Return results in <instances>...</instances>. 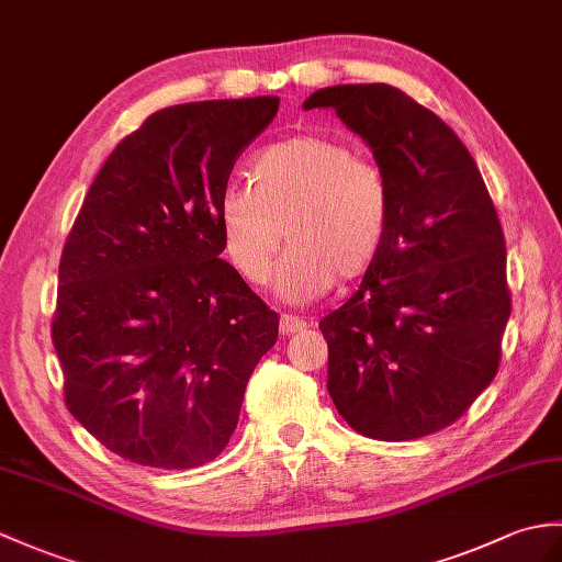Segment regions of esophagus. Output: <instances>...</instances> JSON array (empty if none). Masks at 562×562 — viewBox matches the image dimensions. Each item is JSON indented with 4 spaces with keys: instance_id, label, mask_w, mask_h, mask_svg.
<instances>
[{
    "instance_id": "34e87169",
    "label": "esophagus",
    "mask_w": 562,
    "mask_h": 562,
    "mask_svg": "<svg viewBox=\"0 0 562 562\" xmlns=\"http://www.w3.org/2000/svg\"><path fill=\"white\" fill-rule=\"evenodd\" d=\"M306 328V321L290 316V313H282L280 318V333L282 335H294V333H302Z\"/></svg>"
}]
</instances>
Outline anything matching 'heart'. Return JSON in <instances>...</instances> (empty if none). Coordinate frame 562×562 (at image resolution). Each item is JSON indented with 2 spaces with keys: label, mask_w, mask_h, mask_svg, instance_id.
I'll return each instance as SVG.
<instances>
[{
  "label": "heart",
  "mask_w": 562,
  "mask_h": 562,
  "mask_svg": "<svg viewBox=\"0 0 562 562\" xmlns=\"http://www.w3.org/2000/svg\"><path fill=\"white\" fill-rule=\"evenodd\" d=\"M217 220L229 260L251 284L270 278L286 227L292 249L278 268V292L304 304L337 278L355 282L373 268L390 229V189L347 143L292 136L256 155L254 184L222 191Z\"/></svg>",
  "instance_id": "b5f03b06"
}]
</instances>
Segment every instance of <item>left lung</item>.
<instances>
[{
  "mask_svg": "<svg viewBox=\"0 0 562 562\" xmlns=\"http://www.w3.org/2000/svg\"><path fill=\"white\" fill-rule=\"evenodd\" d=\"M373 150L390 189V229L355 296L321 321L328 393L375 440L450 426L498 373L510 318L505 237L479 167L452 128L387 83L321 88Z\"/></svg>",
  "mask_w": 562,
  "mask_h": 562,
  "instance_id": "obj_1",
  "label": "left lung"
}]
</instances>
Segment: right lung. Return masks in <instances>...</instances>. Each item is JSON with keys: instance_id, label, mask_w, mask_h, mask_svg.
Segmentation results:
<instances>
[{"instance_id": "add662e5", "label": "right lung", "mask_w": 562, "mask_h": 562, "mask_svg": "<svg viewBox=\"0 0 562 562\" xmlns=\"http://www.w3.org/2000/svg\"><path fill=\"white\" fill-rule=\"evenodd\" d=\"M280 98L150 114L102 165L64 244L52 342L64 400L143 467L215 460L280 318L220 254L217 203Z\"/></svg>"}]
</instances>
